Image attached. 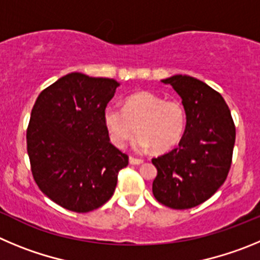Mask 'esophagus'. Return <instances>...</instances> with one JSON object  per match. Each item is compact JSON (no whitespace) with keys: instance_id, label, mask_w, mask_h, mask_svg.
Masks as SVG:
<instances>
[{"instance_id":"esophagus-1","label":"esophagus","mask_w":260,"mask_h":260,"mask_svg":"<svg viewBox=\"0 0 260 260\" xmlns=\"http://www.w3.org/2000/svg\"><path fill=\"white\" fill-rule=\"evenodd\" d=\"M142 162H144L142 159L135 158V156H129V163H131V165H141Z\"/></svg>"}]
</instances>
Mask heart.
I'll return each instance as SVG.
<instances>
[{
  "label": "heart",
  "instance_id": "1",
  "mask_svg": "<svg viewBox=\"0 0 260 260\" xmlns=\"http://www.w3.org/2000/svg\"><path fill=\"white\" fill-rule=\"evenodd\" d=\"M104 123L110 141L119 149L127 145L137 129L140 135L133 141L136 150L154 147L156 151H167L181 140L186 114L177 100H165L156 93L142 90L128 95L123 109L116 105L106 106Z\"/></svg>",
  "mask_w": 260,
  "mask_h": 260
}]
</instances>
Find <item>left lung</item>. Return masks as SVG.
Listing matches in <instances>:
<instances>
[{
	"label": "left lung",
	"mask_w": 260,
	"mask_h": 260,
	"mask_svg": "<svg viewBox=\"0 0 260 260\" xmlns=\"http://www.w3.org/2000/svg\"><path fill=\"white\" fill-rule=\"evenodd\" d=\"M181 97L186 127L179 146L153 158V194L175 210L196 207L214 196L232 165L236 127L220 93L186 75L162 80Z\"/></svg>",
	"instance_id": "1"
}]
</instances>
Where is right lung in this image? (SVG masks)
<instances>
[{"label": "right lung", "mask_w": 260, "mask_h": 260, "mask_svg": "<svg viewBox=\"0 0 260 260\" xmlns=\"http://www.w3.org/2000/svg\"><path fill=\"white\" fill-rule=\"evenodd\" d=\"M118 81L72 72L40 93L27 151L40 190L63 209L89 212L113 197L128 155L110 142L104 110Z\"/></svg>", "instance_id": "obj_1"}]
</instances>
